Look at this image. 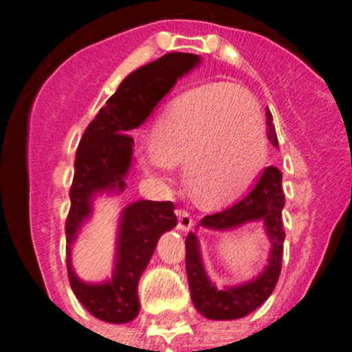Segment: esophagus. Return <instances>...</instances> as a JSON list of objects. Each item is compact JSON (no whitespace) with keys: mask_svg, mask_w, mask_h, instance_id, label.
Returning a JSON list of instances; mask_svg holds the SVG:
<instances>
[{"mask_svg":"<svg viewBox=\"0 0 352 352\" xmlns=\"http://www.w3.org/2000/svg\"><path fill=\"white\" fill-rule=\"evenodd\" d=\"M177 218H179V225L177 226H179V230H182V232H187V230L194 225L192 214H190L189 211H186V209H177Z\"/></svg>","mask_w":352,"mask_h":352,"instance_id":"34e87169","label":"esophagus"}]
</instances>
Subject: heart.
Instances as JSON below:
<instances>
[{
  "label": "heart",
  "instance_id": "heart-1",
  "mask_svg": "<svg viewBox=\"0 0 352 352\" xmlns=\"http://www.w3.org/2000/svg\"><path fill=\"white\" fill-rule=\"evenodd\" d=\"M141 168L160 184L175 163L201 201L221 204L252 186L267 158L264 119L242 88L211 83L177 98L153 129V143L138 148Z\"/></svg>",
  "mask_w": 352,
  "mask_h": 352
}]
</instances>
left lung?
Returning <instances> with one entry per match:
<instances>
[{
  "label": "left lung",
  "mask_w": 352,
  "mask_h": 352,
  "mask_svg": "<svg viewBox=\"0 0 352 352\" xmlns=\"http://www.w3.org/2000/svg\"><path fill=\"white\" fill-rule=\"evenodd\" d=\"M267 138L274 146H278L272 113L267 109ZM283 175L276 166H267L258 177L255 186L240 197L230 208L208 214L201 219V225L212 230H230L248 221H264L265 232L272 243L271 258L265 271L254 281L236 287L216 289L214 285L206 276L202 267L199 243L194 233L186 239V269L189 279L190 298L194 307L201 315L211 320H235L242 318L261 307L278 285L281 274L283 243V208H285V192L281 187Z\"/></svg>",
  "instance_id": "1"
}]
</instances>
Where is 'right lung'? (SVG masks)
Returning a JSON list of instances; mask_svg holds the SVG:
<instances>
[{
  "mask_svg": "<svg viewBox=\"0 0 352 352\" xmlns=\"http://www.w3.org/2000/svg\"><path fill=\"white\" fill-rule=\"evenodd\" d=\"M199 63L196 54L170 52L133 71L81 136L69 189L71 208L66 218V265L73 293L94 317L110 324H126L140 311L138 283L150 262L162 233L177 225L172 201H138L122 212L112 281L87 285L74 276L69 245L91 211L90 199L98 190H122L133 156L127 131L141 126L182 74Z\"/></svg>",
  "mask_w": 352,
  "mask_h": 352,
  "instance_id": "1",
  "label": "right lung"
}]
</instances>
